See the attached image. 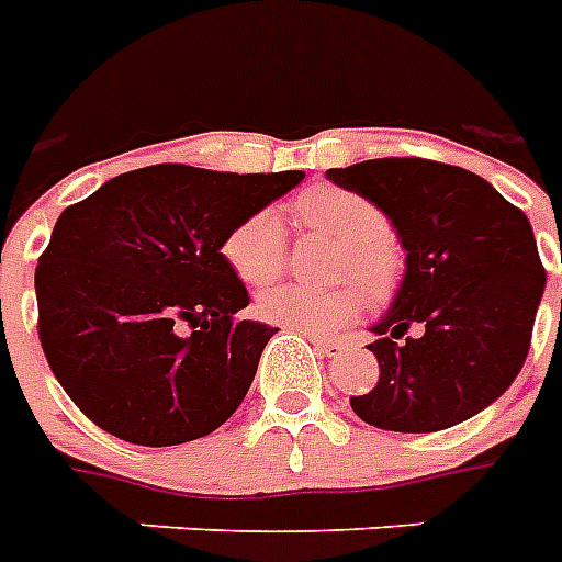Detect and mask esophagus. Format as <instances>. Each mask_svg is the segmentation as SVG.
Wrapping results in <instances>:
<instances>
[{
  "mask_svg": "<svg viewBox=\"0 0 562 562\" xmlns=\"http://www.w3.org/2000/svg\"><path fill=\"white\" fill-rule=\"evenodd\" d=\"M312 344L317 346L326 358H335V355H340L346 349L344 340H335V337H314Z\"/></svg>",
  "mask_w": 562,
  "mask_h": 562,
  "instance_id": "1",
  "label": "esophagus"
}]
</instances>
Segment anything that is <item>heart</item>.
I'll return each mask as SVG.
<instances>
[{
  "instance_id": "obj_1",
  "label": "heart",
  "mask_w": 562,
  "mask_h": 562,
  "mask_svg": "<svg viewBox=\"0 0 562 562\" xmlns=\"http://www.w3.org/2000/svg\"><path fill=\"white\" fill-rule=\"evenodd\" d=\"M296 213L305 225L344 241L337 257V277H355L372 300H386L401 277V259L386 236V218L375 204L340 187H317L296 199ZM227 268L250 289H262L282 273L285 231L273 210H257L222 241ZM262 321L291 331L331 335L360 312V291L340 285L331 291H312L303 285H277L257 296Z\"/></svg>"
}]
</instances>
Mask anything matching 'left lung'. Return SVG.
I'll list each match as a JSON object with an SVG mask.
<instances>
[{"instance_id":"left-lung-1","label":"left lung","mask_w":562,"mask_h":562,"mask_svg":"<svg viewBox=\"0 0 562 562\" xmlns=\"http://www.w3.org/2000/svg\"><path fill=\"white\" fill-rule=\"evenodd\" d=\"M326 178L375 204L407 250L390 312L369 328L381 375L349 398L358 418L436 432L491 407L526 363L546 289L526 213L476 172L424 158H375Z\"/></svg>"}]
</instances>
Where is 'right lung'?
I'll return each instance as SVG.
<instances>
[{"instance_id": "1", "label": "right lung", "mask_w": 562, "mask_h": 562, "mask_svg": "<svg viewBox=\"0 0 562 562\" xmlns=\"http://www.w3.org/2000/svg\"><path fill=\"white\" fill-rule=\"evenodd\" d=\"M305 178L155 164L59 213L36 266L40 344L68 398L117 439H202L248 395L280 328L250 303L222 241Z\"/></svg>"}]
</instances>
